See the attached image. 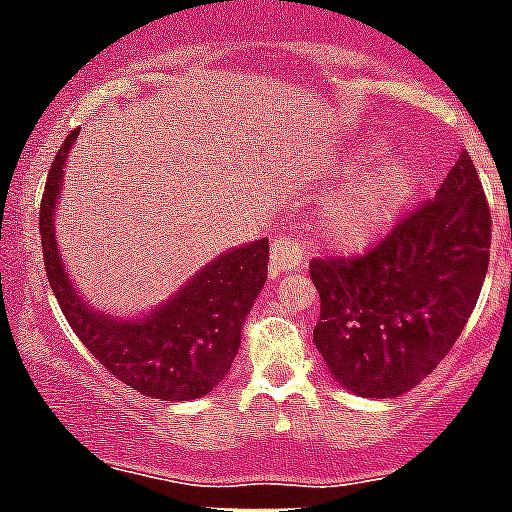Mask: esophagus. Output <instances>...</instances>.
<instances>
[{"mask_svg":"<svg viewBox=\"0 0 512 512\" xmlns=\"http://www.w3.org/2000/svg\"><path fill=\"white\" fill-rule=\"evenodd\" d=\"M304 263V249L289 239V236H276L270 244V263L268 273L270 278L283 276L286 270H294Z\"/></svg>","mask_w":512,"mask_h":512,"instance_id":"1","label":"esophagus"}]
</instances>
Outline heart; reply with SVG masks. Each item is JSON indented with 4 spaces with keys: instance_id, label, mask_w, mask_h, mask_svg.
<instances>
[{
    "instance_id": "b5f03b06",
    "label": "heart",
    "mask_w": 512,
    "mask_h": 512,
    "mask_svg": "<svg viewBox=\"0 0 512 512\" xmlns=\"http://www.w3.org/2000/svg\"><path fill=\"white\" fill-rule=\"evenodd\" d=\"M419 190V171L409 158L388 156L372 163L325 208L322 231L341 247H362L385 234Z\"/></svg>"
}]
</instances>
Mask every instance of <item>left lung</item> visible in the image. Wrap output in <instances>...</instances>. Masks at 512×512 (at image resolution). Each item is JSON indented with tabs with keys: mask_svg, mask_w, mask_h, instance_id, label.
<instances>
[{
	"mask_svg": "<svg viewBox=\"0 0 512 512\" xmlns=\"http://www.w3.org/2000/svg\"><path fill=\"white\" fill-rule=\"evenodd\" d=\"M492 216L466 150L435 200L359 257L312 260L320 294L315 346L338 385L395 398L448 356L489 268Z\"/></svg>",
	"mask_w": 512,
	"mask_h": 512,
	"instance_id": "left-lung-1",
	"label": "left lung"
}]
</instances>
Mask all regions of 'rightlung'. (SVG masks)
<instances>
[{
  "mask_svg": "<svg viewBox=\"0 0 512 512\" xmlns=\"http://www.w3.org/2000/svg\"><path fill=\"white\" fill-rule=\"evenodd\" d=\"M77 132L67 135L51 163L41 200V247L51 291L85 349L124 385L163 401L208 395L229 375L244 317L268 278V239L210 260L171 299L143 317H111L88 307L64 273L54 236L64 161Z\"/></svg>",
  "mask_w": 512,
  "mask_h": 512,
  "instance_id": "obj_1",
  "label": "right lung"
}]
</instances>
